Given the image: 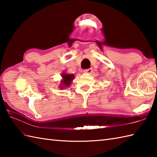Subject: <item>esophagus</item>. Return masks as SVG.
Returning <instances> with one entry per match:
<instances>
[{
    "mask_svg": "<svg viewBox=\"0 0 157 157\" xmlns=\"http://www.w3.org/2000/svg\"><path fill=\"white\" fill-rule=\"evenodd\" d=\"M92 71V68H89V69H86L84 70V73H90Z\"/></svg>",
    "mask_w": 157,
    "mask_h": 157,
    "instance_id": "obj_1",
    "label": "esophagus"
}]
</instances>
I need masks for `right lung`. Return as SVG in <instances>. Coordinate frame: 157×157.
Wrapping results in <instances>:
<instances>
[{"mask_svg":"<svg viewBox=\"0 0 157 157\" xmlns=\"http://www.w3.org/2000/svg\"><path fill=\"white\" fill-rule=\"evenodd\" d=\"M74 75L73 74H67V73H63L62 74V86H61V88H62L63 86H69L71 84V81L74 79Z\"/></svg>","mask_w":157,"mask_h":157,"instance_id":"right-lung-1","label":"right lung"}]
</instances>
